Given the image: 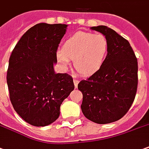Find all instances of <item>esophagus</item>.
Segmentation results:
<instances>
[{
  "instance_id": "esophagus-1",
  "label": "esophagus",
  "mask_w": 149,
  "mask_h": 149,
  "mask_svg": "<svg viewBox=\"0 0 149 149\" xmlns=\"http://www.w3.org/2000/svg\"><path fill=\"white\" fill-rule=\"evenodd\" d=\"M73 82H74L75 87H76V88L77 87V85H78V83H79L78 80H77V79H74V80H73Z\"/></svg>"
}]
</instances>
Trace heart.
Returning a JSON list of instances; mask_svg holds the SVG:
<instances>
[{"instance_id": "heart-1", "label": "heart", "mask_w": 149, "mask_h": 149, "mask_svg": "<svg viewBox=\"0 0 149 149\" xmlns=\"http://www.w3.org/2000/svg\"><path fill=\"white\" fill-rule=\"evenodd\" d=\"M109 51V41L103 34L92 32H75L67 39L58 51V62L63 67L73 60L76 71L82 76H90L104 65Z\"/></svg>"}]
</instances>
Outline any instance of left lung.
Masks as SVG:
<instances>
[{
	"instance_id": "8db88e82",
	"label": "left lung",
	"mask_w": 149,
	"mask_h": 149,
	"mask_svg": "<svg viewBox=\"0 0 149 149\" xmlns=\"http://www.w3.org/2000/svg\"><path fill=\"white\" fill-rule=\"evenodd\" d=\"M109 41L104 65L77 88L83 95L81 111L87 119L108 124L125 116L138 87V61L129 41L106 26L92 27Z\"/></svg>"
}]
</instances>
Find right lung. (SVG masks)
Returning a JSON list of instances; mask_svg holds the SVG:
<instances>
[{
  "instance_id": "1",
  "label": "right lung",
  "mask_w": 149,
  "mask_h": 149,
  "mask_svg": "<svg viewBox=\"0 0 149 149\" xmlns=\"http://www.w3.org/2000/svg\"><path fill=\"white\" fill-rule=\"evenodd\" d=\"M66 28L61 24H36L20 38L10 57V100L16 113L34 126L56 121L63 101L74 90L70 75L54 71Z\"/></svg>"
}]
</instances>
